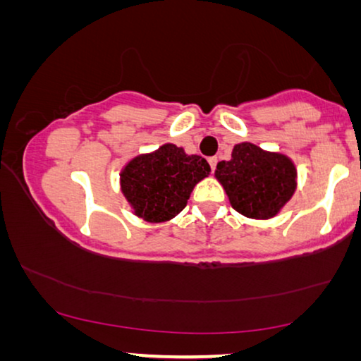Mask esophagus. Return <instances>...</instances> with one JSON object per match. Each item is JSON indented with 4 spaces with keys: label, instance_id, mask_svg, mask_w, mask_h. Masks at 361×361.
Wrapping results in <instances>:
<instances>
[{
    "label": "esophagus",
    "instance_id": "34e87169",
    "mask_svg": "<svg viewBox=\"0 0 361 361\" xmlns=\"http://www.w3.org/2000/svg\"><path fill=\"white\" fill-rule=\"evenodd\" d=\"M207 161H209L211 170L214 171L216 170V165H217V157H209V159H207Z\"/></svg>",
    "mask_w": 361,
    "mask_h": 361
}]
</instances>
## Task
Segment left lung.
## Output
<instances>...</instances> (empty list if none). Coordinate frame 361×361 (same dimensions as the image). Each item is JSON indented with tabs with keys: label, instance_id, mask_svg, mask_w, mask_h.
<instances>
[{
	"label": "left lung",
	"instance_id": "obj_1",
	"mask_svg": "<svg viewBox=\"0 0 361 361\" xmlns=\"http://www.w3.org/2000/svg\"><path fill=\"white\" fill-rule=\"evenodd\" d=\"M214 175L233 209L250 219L275 217L298 186L296 165L288 155L252 142L233 147L231 160L219 161Z\"/></svg>",
	"mask_w": 361,
	"mask_h": 361
}]
</instances>
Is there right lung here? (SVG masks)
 Listing matches in <instances>:
<instances>
[{
  "mask_svg": "<svg viewBox=\"0 0 361 361\" xmlns=\"http://www.w3.org/2000/svg\"><path fill=\"white\" fill-rule=\"evenodd\" d=\"M209 171L206 159L164 144L126 164L119 175L121 191L137 217L154 224L166 222L185 209L192 188Z\"/></svg>",
  "mask_w": 361,
  "mask_h": 361,
  "instance_id": "add662e5",
  "label": "right lung"
}]
</instances>
